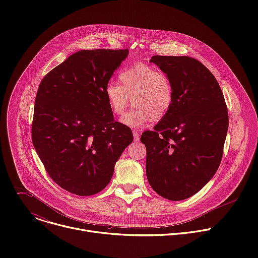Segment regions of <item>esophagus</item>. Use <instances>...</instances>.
<instances>
[{
    "mask_svg": "<svg viewBox=\"0 0 258 258\" xmlns=\"http://www.w3.org/2000/svg\"><path fill=\"white\" fill-rule=\"evenodd\" d=\"M133 135H134V141L135 142H138L140 140V134L137 132V131H134L133 132Z\"/></svg>",
    "mask_w": 258,
    "mask_h": 258,
    "instance_id": "34e87169",
    "label": "esophagus"
}]
</instances>
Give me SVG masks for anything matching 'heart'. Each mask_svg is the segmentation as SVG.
Listing matches in <instances>:
<instances>
[{
	"label": "heart",
	"mask_w": 258,
	"mask_h": 258,
	"mask_svg": "<svg viewBox=\"0 0 258 258\" xmlns=\"http://www.w3.org/2000/svg\"><path fill=\"white\" fill-rule=\"evenodd\" d=\"M119 82L109 81L104 94L115 115L123 114L131 103L136 106L120 119L124 125L139 128L150 120L159 121L168 113L173 103V87L164 71L139 62L120 71Z\"/></svg>",
	"instance_id": "b5f03b06"
}]
</instances>
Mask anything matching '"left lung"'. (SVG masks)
I'll return each mask as SVG.
<instances>
[{"label":"left lung","instance_id":"left-lung-1","mask_svg":"<svg viewBox=\"0 0 258 258\" xmlns=\"http://www.w3.org/2000/svg\"><path fill=\"white\" fill-rule=\"evenodd\" d=\"M150 62L170 78L173 103L154 131L142 134L146 174L158 195L183 200L206 185L222 161L228 107L217 81L197 59L155 55Z\"/></svg>","mask_w":258,"mask_h":258}]
</instances>
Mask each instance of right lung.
Returning a JSON list of instances; mask_svg holds the SVG:
<instances>
[{
    "mask_svg": "<svg viewBox=\"0 0 258 258\" xmlns=\"http://www.w3.org/2000/svg\"><path fill=\"white\" fill-rule=\"evenodd\" d=\"M128 50H82L42 80L34 101L31 139L50 177L79 196L101 192L133 142L113 119L104 88Z\"/></svg>",
    "mask_w": 258,
    "mask_h": 258,
    "instance_id": "right-lung-1",
    "label": "right lung"
}]
</instances>
